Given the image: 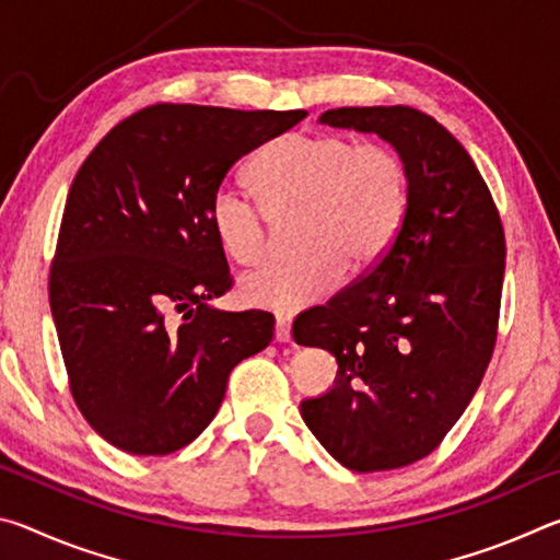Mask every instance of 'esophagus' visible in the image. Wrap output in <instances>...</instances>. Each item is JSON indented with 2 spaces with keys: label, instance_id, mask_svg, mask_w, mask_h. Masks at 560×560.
<instances>
[{
  "label": "esophagus",
  "instance_id": "34e87169",
  "mask_svg": "<svg viewBox=\"0 0 560 560\" xmlns=\"http://www.w3.org/2000/svg\"><path fill=\"white\" fill-rule=\"evenodd\" d=\"M273 338H277V343H289V340H291V318L289 316H277V328H273Z\"/></svg>",
  "mask_w": 560,
  "mask_h": 560
}]
</instances>
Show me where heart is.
Returning <instances> with one entry per match:
<instances>
[{
	"label": "heart",
	"mask_w": 560,
	"mask_h": 560,
	"mask_svg": "<svg viewBox=\"0 0 560 560\" xmlns=\"http://www.w3.org/2000/svg\"><path fill=\"white\" fill-rule=\"evenodd\" d=\"M257 200L222 183L207 202L220 249L240 267L267 252L271 222L291 220L293 252L242 281V296L293 314L334 293L343 271H371L402 234L412 205V170L400 150L360 143L346 132H287L249 165Z\"/></svg>",
	"instance_id": "b5f03b06"
}]
</instances>
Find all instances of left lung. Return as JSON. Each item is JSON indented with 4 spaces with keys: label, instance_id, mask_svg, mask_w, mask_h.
<instances>
[{
    "label": "left lung",
    "instance_id": "left-lung-1",
    "mask_svg": "<svg viewBox=\"0 0 560 560\" xmlns=\"http://www.w3.org/2000/svg\"><path fill=\"white\" fill-rule=\"evenodd\" d=\"M320 122L375 132L412 170L410 214L385 259L293 320L299 346L338 360L334 390L301 402L303 422L343 467L387 471L438 450L485 377L504 226L467 150L428 113L336 108Z\"/></svg>",
    "mask_w": 560,
    "mask_h": 560
}]
</instances>
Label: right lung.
<instances>
[{"instance_id":"obj_1","label":"right lung","mask_w":560,"mask_h":560,"mask_svg":"<svg viewBox=\"0 0 560 560\" xmlns=\"http://www.w3.org/2000/svg\"><path fill=\"white\" fill-rule=\"evenodd\" d=\"M306 110L155 103L91 150L66 197L49 303L69 390L103 440L138 457L192 442L273 316L207 301L232 273L207 220L230 167Z\"/></svg>"}]
</instances>
